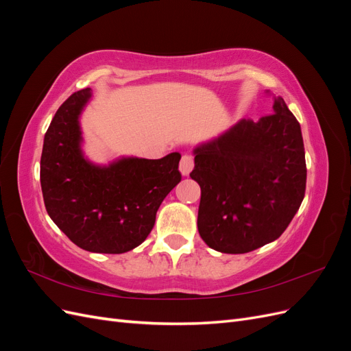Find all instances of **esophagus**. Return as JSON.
Instances as JSON below:
<instances>
[{"mask_svg":"<svg viewBox=\"0 0 351 351\" xmlns=\"http://www.w3.org/2000/svg\"><path fill=\"white\" fill-rule=\"evenodd\" d=\"M193 156L192 155H183L182 156V161H180V173H182L183 176H189L190 171L193 169Z\"/></svg>","mask_w":351,"mask_h":351,"instance_id":"1","label":"esophagus"}]
</instances>
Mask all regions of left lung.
<instances>
[{"label": "left lung", "mask_w": 351, "mask_h": 351, "mask_svg": "<svg viewBox=\"0 0 351 351\" xmlns=\"http://www.w3.org/2000/svg\"><path fill=\"white\" fill-rule=\"evenodd\" d=\"M259 121L241 119L195 149L199 234L221 253H247L277 240L306 190L300 124L282 98Z\"/></svg>", "instance_id": "8db88e82"}]
</instances>
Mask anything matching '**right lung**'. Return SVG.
Listing matches in <instances>:
<instances>
[{
	"label": "right lung",
	"instance_id": "add662e5",
	"mask_svg": "<svg viewBox=\"0 0 351 351\" xmlns=\"http://www.w3.org/2000/svg\"><path fill=\"white\" fill-rule=\"evenodd\" d=\"M90 99V88L73 93L52 119L40 156L42 195L48 215L76 246L125 253L149 236L156 210L182 180V155L121 156L107 165L89 161L80 115Z\"/></svg>",
	"mask_w": 351,
	"mask_h": 351
}]
</instances>
